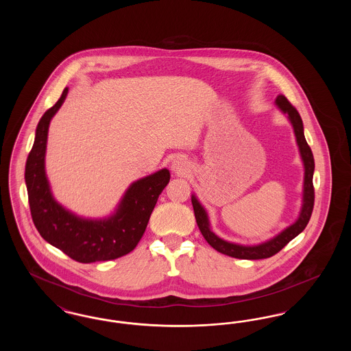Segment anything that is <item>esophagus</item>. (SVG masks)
Masks as SVG:
<instances>
[{
	"label": "esophagus",
	"mask_w": 351,
	"mask_h": 351,
	"mask_svg": "<svg viewBox=\"0 0 351 351\" xmlns=\"http://www.w3.org/2000/svg\"><path fill=\"white\" fill-rule=\"evenodd\" d=\"M189 163L186 159H184L182 156H178L176 159H173V162L171 163V171L175 173V175H180L184 176L189 172Z\"/></svg>",
	"instance_id": "obj_1"
}]
</instances>
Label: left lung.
<instances>
[{"instance_id": "1", "label": "left lung", "mask_w": 351, "mask_h": 351, "mask_svg": "<svg viewBox=\"0 0 351 351\" xmlns=\"http://www.w3.org/2000/svg\"><path fill=\"white\" fill-rule=\"evenodd\" d=\"M275 105L279 108V110L289 119L293 133L296 136V143L300 152L302 166H304V183H302V204H301L300 213L298 219L285 228L280 233L275 237L269 238L267 241L258 243V245H241L225 241L219 238L218 235L212 232L210 222L208 217V212L201 205L200 201L196 197V195H192V205L197 226L200 229L202 237L205 241L218 252H222L225 255L238 258V259H266L276 252L283 249L284 246L292 241L295 237L305 229V226L309 222V218L312 216L313 204H315V189H313V172H315V159L311 147L308 146L305 136H304V126L301 121L300 114L298 110L289 104L284 96L279 95L275 100Z\"/></svg>"}]
</instances>
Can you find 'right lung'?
<instances>
[{
  "mask_svg": "<svg viewBox=\"0 0 351 351\" xmlns=\"http://www.w3.org/2000/svg\"><path fill=\"white\" fill-rule=\"evenodd\" d=\"M67 95L66 88L58 102L40 118L26 160L25 182L34 225L45 241L76 262L117 259L133 251L141 241L171 175L167 168H162L133 182L108 217L85 218L66 209L51 192L46 175V147L51 119Z\"/></svg>",
  "mask_w": 351,
  "mask_h": 351,
  "instance_id": "1",
  "label": "right lung"
}]
</instances>
